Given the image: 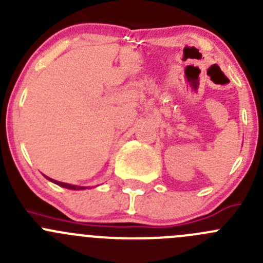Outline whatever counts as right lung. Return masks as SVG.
<instances>
[{
    "label": "right lung",
    "mask_w": 263,
    "mask_h": 263,
    "mask_svg": "<svg viewBox=\"0 0 263 263\" xmlns=\"http://www.w3.org/2000/svg\"><path fill=\"white\" fill-rule=\"evenodd\" d=\"M46 178L50 181H52L53 183H56V185L61 186V187H65V189H70V190H85V189H87L86 186H77V185H70V183H65V182H60V181H56V180H52V178L47 177L46 176Z\"/></svg>",
    "instance_id": "obj_1"
}]
</instances>
